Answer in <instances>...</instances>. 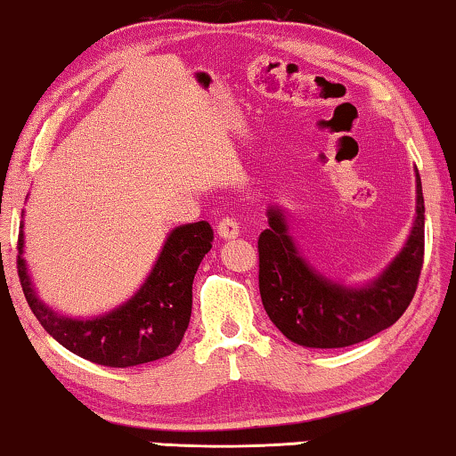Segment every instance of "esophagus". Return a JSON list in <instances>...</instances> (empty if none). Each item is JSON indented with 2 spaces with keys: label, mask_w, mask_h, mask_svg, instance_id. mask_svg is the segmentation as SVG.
Instances as JSON below:
<instances>
[{
  "label": "esophagus",
  "mask_w": 456,
  "mask_h": 456,
  "mask_svg": "<svg viewBox=\"0 0 456 456\" xmlns=\"http://www.w3.org/2000/svg\"><path fill=\"white\" fill-rule=\"evenodd\" d=\"M217 234H220L222 239H236V236L240 234V224L236 222V217H222L220 224H217Z\"/></svg>",
  "instance_id": "obj_1"
}]
</instances>
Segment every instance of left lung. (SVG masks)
<instances>
[{"label":"left lung","instance_id":"obj_1","mask_svg":"<svg viewBox=\"0 0 456 456\" xmlns=\"http://www.w3.org/2000/svg\"><path fill=\"white\" fill-rule=\"evenodd\" d=\"M411 234L391 265L364 288H347L313 272L288 234L281 209L267 212L269 228L259 236V292L265 313L289 341L305 347H347L370 339L399 321L418 289L424 265V195Z\"/></svg>","mask_w":456,"mask_h":456}]
</instances>
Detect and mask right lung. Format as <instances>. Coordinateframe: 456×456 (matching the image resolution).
Returning a JSON list of instances; mask_svg holds the SVG:
<instances>
[{"mask_svg": "<svg viewBox=\"0 0 456 456\" xmlns=\"http://www.w3.org/2000/svg\"><path fill=\"white\" fill-rule=\"evenodd\" d=\"M214 242L208 222L175 228L156 265L135 296L96 319H69L38 300L24 261V234H18V277L26 302L53 339L71 354L109 368L160 360L179 347L189 327L193 280Z\"/></svg>", "mask_w": 456, "mask_h": 456, "instance_id": "right-lung-1", "label": "right lung"}]
</instances>
